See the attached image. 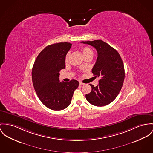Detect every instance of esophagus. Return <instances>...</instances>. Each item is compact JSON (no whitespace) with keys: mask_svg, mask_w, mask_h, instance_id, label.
Returning a JSON list of instances; mask_svg holds the SVG:
<instances>
[{"mask_svg":"<svg viewBox=\"0 0 153 153\" xmlns=\"http://www.w3.org/2000/svg\"><path fill=\"white\" fill-rule=\"evenodd\" d=\"M84 84L82 83V82H79V85H84Z\"/></svg>","mask_w":153,"mask_h":153,"instance_id":"obj_1","label":"esophagus"}]
</instances>
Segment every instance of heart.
<instances>
[{
	"mask_svg": "<svg viewBox=\"0 0 153 153\" xmlns=\"http://www.w3.org/2000/svg\"><path fill=\"white\" fill-rule=\"evenodd\" d=\"M81 51L82 52V55L85 58L87 57H92L93 55V50L88 47H83L81 48ZM70 55H71V52H68L66 56H65V62L66 63H68V61H69V57H70Z\"/></svg>",
	"mask_w": 153,
	"mask_h": 153,
	"instance_id": "b5f03b06",
	"label": "heart"
}]
</instances>
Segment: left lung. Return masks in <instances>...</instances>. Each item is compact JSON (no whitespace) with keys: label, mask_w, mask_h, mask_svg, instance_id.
I'll list each match as a JSON object with an SVG mask.
<instances>
[{"label":"left lung","mask_w":153,"mask_h":153,"mask_svg":"<svg viewBox=\"0 0 153 153\" xmlns=\"http://www.w3.org/2000/svg\"><path fill=\"white\" fill-rule=\"evenodd\" d=\"M95 48L98 57L92 69L96 77H100L99 84L91 87V91L85 95L88 102L97 106L111 103L119 93L125 79L123 61L118 51L102 40L82 41Z\"/></svg>","instance_id":"1"}]
</instances>
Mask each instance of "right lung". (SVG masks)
Here are the masks:
<instances>
[{
  "label": "right lung",
  "instance_id": "right-lung-1",
  "mask_svg": "<svg viewBox=\"0 0 153 153\" xmlns=\"http://www.w3.org/2000/svg\"><path fill=\"white\" fill-rule=\"evenodd\" d=\"M69 42H59L45 48L38 55L33 70L32 80L35 92L42 104L55 111L70 105L79 82L59 81V71L65 68V56L71 47Z\"/></svg>",
  "mask_w": 153,
  "mask_h": 153
}]
</instances>
